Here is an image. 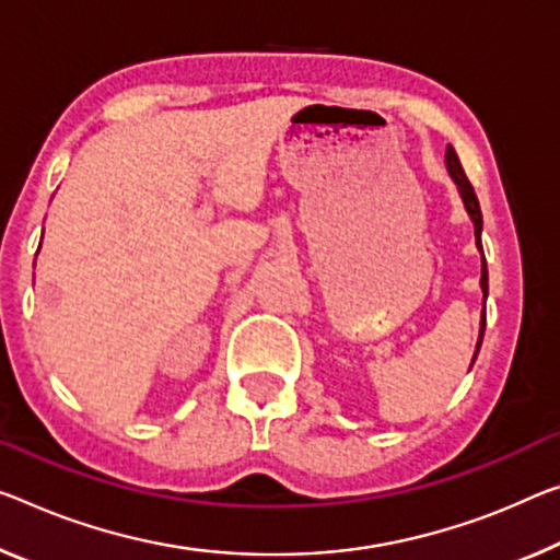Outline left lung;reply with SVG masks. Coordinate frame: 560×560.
Wrapping results in <instances>:
<instances>
[{
    "label": "left lung",
    "mask_w": 560,
    "mask_h": 560,
    "mask_svg": "<svg viewBox=\"0 0 560 560\" xmlns=\"http://www.w3.org/2000/svg\"><path fill=\"white\" fill-rule=\"evenodd\" d=\"M445 167H448V175L458 187V195L463 205H466V212L470 214V222H472V230H476V247L480 250V290H483V315H480V335H478V342H476V355L480 350V342H483V330H486V300H488V268H486V257H483V245H480V232H483V214H480V205H478V197L472 192V185L468 183L466 172L460 167V160L455 150L448 144V150H445ZM472 355V360H476ZM470 360V365H472Z\"/></svg>",
    "instance_id": "obj_1"
}]
</instances>
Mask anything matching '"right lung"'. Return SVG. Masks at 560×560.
Returning <instances> with one entry per match:
<instances>
[{"label":"right lung","instance_id":"1","mask_svg":"<svg viewBox=\"0 0 560 560\" xmlns=\"http://www.w3.org/2000/svg\"><path fill=\"white\" fill-rule=\"evenodd\" d=\"M42 235H45V232H42Z\"/></svg>","mask_w":560,"mask_h":560}]
</instances>
